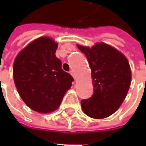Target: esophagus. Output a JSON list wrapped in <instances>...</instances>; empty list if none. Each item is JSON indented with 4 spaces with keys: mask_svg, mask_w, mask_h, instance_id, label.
<instances>
[{
    "mask_svg": "<svg viewBox=\"0 0 146 146\" xmlns=\"http://www.w3.org/2000/svg\"><path fill=\"white\" fill-rule=\"evenodd\" d=\"M70 75H71V76H72V77H73V78H74V79L76 80V75H75V72H74L73 70H70Z\"/></svg>",
    "mask_w": 146,
    "mask_h": 146,
    "instance_id": "esophagus-1",
    "label": "esophagus"
}]
</instances>
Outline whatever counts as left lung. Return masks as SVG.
<instances>
[{
	"label": "left lung",
	"instance_id": "8db88e82",
	"mask_svg": "<svg viewBox=\"0 0 146 146\" xmlns=\"http://www.w3.org/2000/svg\"><path fill=\"white\" fill-rule=\"evenodd\" d=\"M86 56L92 70L93 94L81 101L83 111L93 119L114 114L126 98L132 73L126 57L104 43L92 48L77 45Z\"/></svg>",
	"mask_w": 146,
	"mask_h": 146
}]
</instances>
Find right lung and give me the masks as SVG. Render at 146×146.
Here are the masks:
<instances>
[{"instance_id": "obj_1", "label": "right lung", "mask_w": 146, "mask_h": 146, "mask_svg": "<svg viewBox=\"0 0 146 146\" xmlns=\"http://www.w3.org/2000/svg\"><path fill=\"white\" fill-rule=\"evenodd\" d=\"M58 44L40 37L27 45L14 60L15 86L26 105L39 113H50L59 107L74 80L62 69L56 55Z\"/></svg>"}]
</instances>
